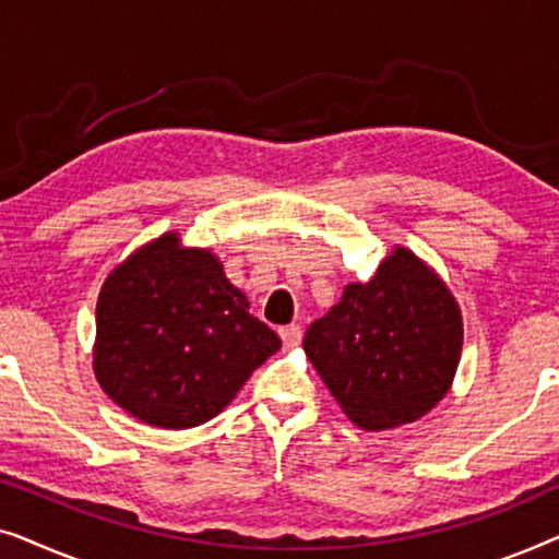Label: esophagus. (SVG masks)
Returning <instances> with one entry per match:
<instances>
[{"mask_svg":"<svg viewBox=\"0 0 559 559\" xmlns=\"http://www.w3.org/2000/svg\"><path fill=\"white\" fill-rule=\"evenodd\" d=\"M280 335H282V341H285V346L287 348H295L297 343L302 341V328L300 325H285V328H280Z\"/></svg>","mask_w":559,"mask_h":559,"instance_id":"1","label":"esophagus"}]
</instances>
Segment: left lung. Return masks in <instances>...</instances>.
Listing matches in <instances>:
<instances>
[{
  "instance_id": "8db88e82",
  "label": "left lung",
  "mask_w": 559,
  "mask_h": 559,
  "mask_svg": "<svg viewBox=\"0 0 559 559\" xmlns=\"http://www.w3.org/2000/svg\"><path fill=\"white\" fill-rule=\"evenodd\" d=\"M302 348L350 423L394 430L425 417L453 386L461 305L430 264L394 247L369 282L346 285Z\"/></svg>"
}]
</instances>
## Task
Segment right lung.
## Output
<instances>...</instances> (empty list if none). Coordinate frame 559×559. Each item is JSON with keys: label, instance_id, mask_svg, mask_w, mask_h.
I'll return each instance as SVG.
<instances>
[{"label": "right lung", "instance_id": "1", "mask_svg": "<svg viewBox=\"0 0 559 559\" xmlns=\"http://www.w3.org/2000/svg\"><path fill=\"white\" fill-rule=\"evenodd\" d=\"M282 346L211 249L178 231L142 243L104 280L94 373L127 415L159 430L216 417Z\"/></svg>", "mask_w": 559, "mask_h": 559}]
</instances>
